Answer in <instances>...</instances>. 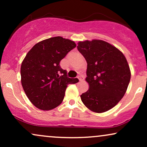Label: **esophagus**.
<instances>
[{"mask_svg":"<svg viewBox=\"0 0 147 147\" xmlns=\"http://www.w3.org/2000/svg\"><path fill=\"white\" fill-rule=\"evenodd\" d=\"M77 78L79 79V81H82V80H83V77H82V75H79V76H77Z\"/></svg>","mask_w":147,"mask_h":147,"instance_id":"esophagus-1","label":"esophagus"}]
</instances>
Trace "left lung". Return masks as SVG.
<instances>
[{
  "label": "left lung",
  "mask_w": 147,
  "mask_h": 147,
  "mask_svg": "<svg viewBox=\"0 0 147 147\" xmlns=\"http://www.w3.org/2000/svg\"><path fill=\"white\" fill-rule=\"evenodd\" d=\"M77 49L88 64L86 81L89 89L81 95L82 102L98 113L110 110L124 97L131 79L126 57L102 40L79 41Z\"/></svg>",
  "instance_id": "1"
}]
</instances>
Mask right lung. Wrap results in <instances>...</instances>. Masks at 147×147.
<instances>
[{"label":"right lung","mask_w":147,"mask_h":147,"mask_svg":"<svg viewBox=\"0 0 147 147\" xmlns=\"http://www.w3.org/2000/svg\"><path fill=\"white\" fill-rule=\"evenodd\" d=\"M76 44L55 36L38 42L28 52L21 67V84L27 97L38 109L49 111L61 104L68 84L77 78H68L61 68V60Z\"/></svg>","instance_id":"obj_1"}]
</instances>
